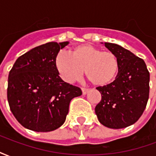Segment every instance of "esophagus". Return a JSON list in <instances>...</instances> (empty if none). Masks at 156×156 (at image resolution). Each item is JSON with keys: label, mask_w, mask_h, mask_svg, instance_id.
Here are the masks:
<instances>
[{"label": "esophagus", "mask_w": 156, "mask_h": 156, "mask_svg": "<svg viewBox=\"0 0 156 156\" xmlns=\"http://www.w3.org/2000/svg\"><path fill=\"white\" fill-rule=\"evenodd\" d=\"M88 88H82V92H83V94H86L88 92Z\"/></svg>", "instance_id": "1"}]
</instances>
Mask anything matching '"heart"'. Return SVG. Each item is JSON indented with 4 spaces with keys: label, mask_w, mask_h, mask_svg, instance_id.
Instances as JSON below:
<instances>
[{
    "label": "heart",
    "mask_w": 156,
    "mask_h": 156,
    "mask_svg": "<svg viewBox=\"0 0 156 156\" xmlns=\"http://www.w3.org/2000/svg\"><path fill=\"white\" fill-rule=\"evenodd\" d=\"M55 64L64 81L70 83L78 81L85 70L88 79L97 86L112 83L119 68V59L114 52L103 51L89 44L78 46L71 52L59 51L55 58Z\"/></svg>",
    "instance_id": "heart-1"
}]
</instances>
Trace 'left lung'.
<instances>
[{
  "instance_id": "8db88e82",
  "label": "left lung",
  "mask_w": 156,
  "mask_h": 156,
  "mask_svg": "<svg viewBox=\"0 0 156 156\" xmlns=\"http://www.w3.org/2000/svg\"><path fill=\"white\" fill-rule=\"evenodd\" d=\"M106 48L117 56L119 73L114 82L97 87L102 98L95 114L103 125L123 129L134 124L145 109L150 93V73L142 58L110 42Z\"/></svg>"
}]
</instances>
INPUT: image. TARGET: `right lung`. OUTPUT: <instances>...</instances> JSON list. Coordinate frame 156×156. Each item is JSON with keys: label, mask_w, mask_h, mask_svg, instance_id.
I'll return each mask as SVG.
<instances>
[{"label": "right lung", "mask_w": 156, "mask_h": 156, "mask_svg": "<svg viewBox=\"0 0 156 156\" xmlns=\"http://www.w3.org/2000/svg\"><path fill=\"white\" fill-rule=\"evenodd\" d=\"M68 41H51L19 57L9 73L7 99L16 120L36 132H49L63 124L69 104L80 88L59 77L55 58Z\"/></svg>", "instance_id": "1"}]
</instances>
